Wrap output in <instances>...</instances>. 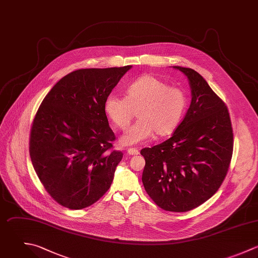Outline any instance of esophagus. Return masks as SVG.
I'll return each mask as SVG.
<instances>
[{"label":"esophagus","mask_w":258,"mask_h":258,"mask_svg":"<svg viewBox=\"0 0 258 258\" xmlns=\"http://www.w3.org/2000/svg\"><path fill=\"white\" fill-rule=\"evenodd\" d=\"M127 154L132 155V156H135V155H139L140 152H139V150H137L135 148H131V149L127 150Z\"/></svg>","instance_id":"obj_1"}]
</instances>
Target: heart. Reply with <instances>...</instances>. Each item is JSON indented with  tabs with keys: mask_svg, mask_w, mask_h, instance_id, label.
<instances>
[{
	"mask_svg": "<svg viewBox=\"0 0 258 258\" xmlns=\"http://www.w3.org/2000/svg\"><path fill=\"white\" fill-rule=\"evenodd\" d=\"M126 97L109 94L104 100V112L120 130H125L136 117L139 120L120 137L122 146H135L151 139L155 133L164 137L179 126L188 105L186 92L152 74H146L126 87Z\"/></svg>",
	"mask_w": 258,
	"mask_h": 258,
	"instance_id": "heart-1",
	"label": "heart"
}]
</instances>
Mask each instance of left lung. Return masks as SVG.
<instances>
[{
  "label": "left lung",
  "mask_w": 258,
  "mask_h": 258,
  "mask_svg": "<svg viewBox=\"0 0 258 258\" xmlns=\"http://www.w3.org/2000/svg\"><path fill=\"white\" fill-rule=\"evenodd\" d=\"M190 84L191 103L173 136L145 148L143 184L166 211L187 212L210 199L221 186L231 161L233 133L228 109L194 69L173 66Z\"/></svg>",
  "instance_id": "1"
}]
</instances>
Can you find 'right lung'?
I'll use <instances>...</instances> for the list:
<instances>
[{"mask_svg": "<svg viewBox=\"0 0 258 258\" xmlns=\"http://www.w3.org/2000/svg\"><path fill=\"white\" fill-rule=\"evenodd\" d=\"M132 65L89 68L61 78L43 99L30 136V156L38 178L60 205L80 210L109 189L122 153L104 100Z\"/></svg>", "mask_w": 258, "mask_h": 258, "instance_id": "right-lung-1", "label": "right lung"}]
</instances>
